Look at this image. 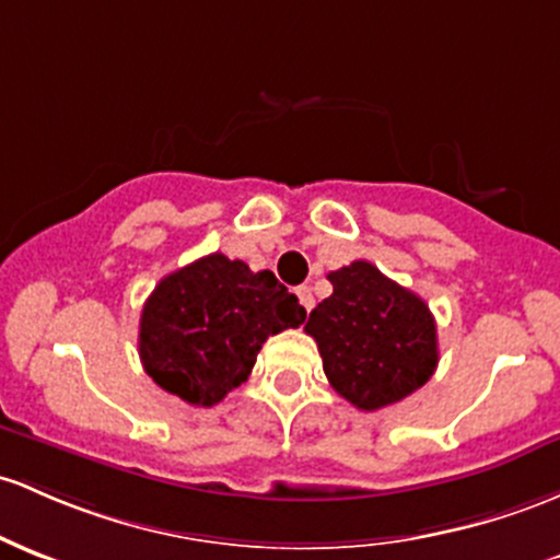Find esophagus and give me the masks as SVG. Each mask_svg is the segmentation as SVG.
Listing matches in <instances>:
<instances>
[{
    "label": "esophagus",
    "mask_w": 560,
    "mask_h": 560,
    "mask_svg": "<svg viewBox=\"0 0 560 560\" xmlns=\"http://www.w3.org/2000/svg\"><path fill=\"white\" fill-rule=\"evenodd\" d=\"M298 298H300V303H303L305 311L313 308V292H311V287H298Z\"/></svg>",
    "instance_id": "34e87169"
}]
</instances>
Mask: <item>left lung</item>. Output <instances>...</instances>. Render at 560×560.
I'll list each match as a JSON object with an SVG mask.
<instances>
[{
	"label": "left lung",
	"instance_id": "1",
	"mask_svg": "<svg viewBox=\"0 0 560 560\" xmlns=\"http://www.w3.org/2000/svg\"><path fill=\"white\" fill-rule=\"evenodd\" d=\"M331 294L311 311L329 385L353 407H390L428 383L439 364L435 318L425 300L355 260L331 270Z\"/></svg>",
	"mask_w": 560,
	"mask_h": 560
}]
</instances>
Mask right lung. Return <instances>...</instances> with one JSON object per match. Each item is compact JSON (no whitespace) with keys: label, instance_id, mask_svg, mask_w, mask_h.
<instances>
[{"label":"right lung","instance_id":"add662e5","mask_svg":"<svg viewBox=\"0 0 560 560\" xmlns=\"http://www.w3.org/2000/svg\"><path fill=\"white\" fill-rule=\"evenodd\" d=\"M305 322V308L270 270L214 255L164 276L145 300L138 350L162 390L214 407L249 377L270 335Z\"/></svg>","mask_w":560,"mask_h":560}]
</instances>
